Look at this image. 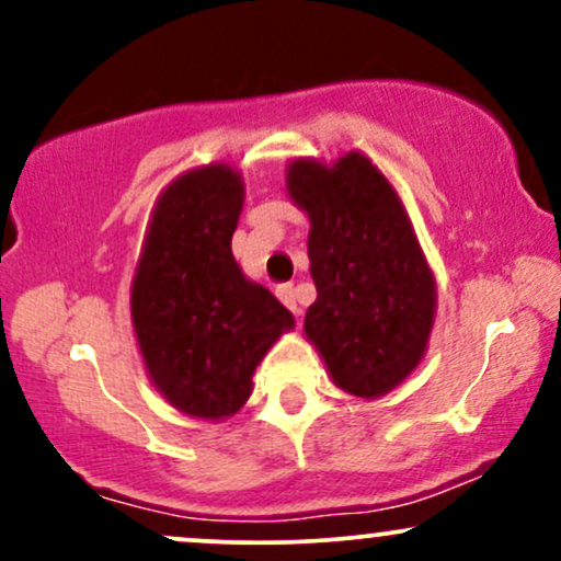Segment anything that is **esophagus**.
<instances>
[{
	"label": "esophagus",
	"mask_w": 561,
	"mask_h": 561,
	"mask_svg": "<svg viewBox=\"0 0 561 561\" xmlns=\"http://www.w3.org/2000/svg\"><path fill=\"white\" fill-rule=\"evenodd\" d=\"M276 298L285 302V306H287L293 313L300 311V308H298V293H295V285H289V282H287V285L276 287Z\"/></svg>",
	"instance_id": "1"
}]
</instances>
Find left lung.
Segmentation results:
<instances>
[{"label": "left lung", "mask_w": 561, "mask_h": 561, "mask_svg": "<svg viewBox=\"0 0 561 561\" xmlns=\"http://www.w3.org/2000/svg\"><path fill=\"white\" fill-rule=\"evenodd\" d=\"M295 205L311 218L317 300L306 334L337 388L377 398L414 371L435 317V282L388 179L362 152L332 165L295 160Z\"/></svg>", "instance_id": "left-lung-1"}]
</instances>
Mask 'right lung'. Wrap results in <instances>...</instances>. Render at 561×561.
I'll return each instance as SVG.
<instances>
[{"label": "right lung", "mask_w": 561, "mask_h": 561, "mask_svg": "<svg viewBox=\"0 0 561 561\" xmlns=\"http://www.w3.org/2000/svg\"><path fill=\"white\" fill-rule=\"evenodd\" d=\"M240 173L205 165L169 184L152 214L131 285V319L156 388L199 420H224L250 398L253 371L293 313L244 279L231 255Z\"/></svg>", "instance_id": "1"}]
</instances>
